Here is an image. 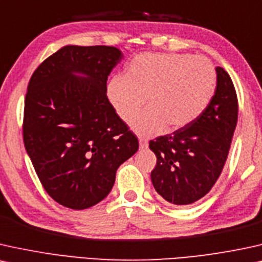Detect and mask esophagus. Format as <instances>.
I'll use <instances>...</instances> for the list:
<instances>
[{
	"label": "esophagus",
	"mask_w": 262,
	"mask_h": 262,
	"mask_svg": "<svg viewBox=\"0 0 262 262\" xmlns=\"http://www.w3.org/2000/svg\"><path fill=\"white\" fill-rule=\"evenodd\" d=\"M139 145H140L141 150H145L148 146V142L145 138H139Z\"/></svg>",
	"instance_id": "obj_1"
}]
</instances>
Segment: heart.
Here are the masks:
<instances>
[{"mask_svg":"<svg viewBox=\"0 0 262 262\" xmlns=\"http://www.w3.org/2000/svg\"><path fill=\"white\" fill-rule=\"evenodd\" d=\"M216 89V71L209 59L179 53H142L125 75H115L106 87L118 117L128 121L143 104L148 108L129 122L139 135L174 132L190 125L209 106Z\"/></svg>","mask_w":262,"mask_h":262,"instance_id":"obj_1","label":"heart"}]
</instances>
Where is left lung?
Masks as SVG:
<instances>
[{"label":"left lung","instance_id":"obj_1","mask_svg":"<svg viewBox=\"0 0 262 262\" xmlns=\"http://www.w3.org/2000/svg\"><path fill=\"white\" fill-rule=\"evenodd\" d=\"M216 89L209 106L187 127L150 141L157 157L151 181L171 204L187 205L204 197L227 160L238 118V100L230 75L216 69Z\"/></svg>","mask_w":262,"mask_h":262}]
</instances>
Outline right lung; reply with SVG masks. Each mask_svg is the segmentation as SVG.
Returning <instances> with one entry per match:
<instances>
[{"label":"right lung","mask_w":262,"mask_h":262,"mask_svg":"<svg viewBox=\"0 0 262 262\" xmlns=\"http://www.w3.org/2000/svg\"><path fill=\"white\" fill-rule=\"evenodd\" d=\"M122 58L116 47L65 46L30 78L24 145L42 186L66 208L104 200L118 167L139 148L106 95L107 76Z\"/></svg>","instance_id":"obj_1"}]
</instances>
